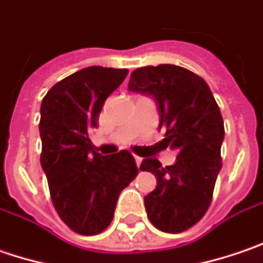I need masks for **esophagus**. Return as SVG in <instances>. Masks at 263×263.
<instances>
[{"mask_svg":"<svg viewBox=\"0 0 263 263\" xmlns=\"http://www.w3.org/2000/svg\"><path fill=\"white\" fill-rule=\"evenodd\" d=\"M134 157H135V163H137V166L140 167V165H141V160H143V159H141V157H138V156H134Z\"/></svg>","mask_w":263,"mask_h":263,"instance_id":"esophagus-1","label":"esophagus"}]
</instances>
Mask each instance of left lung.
Returning <instances> with one entry per match:
<instances>
[{"mask_svg":"<svg viewBox=\"0 0 263 263\" xmlns=\"http://www.w3.org/2000/svg\"><path fill=\"white\" fill-rule=\"evenodd\" d=\"M128 89L152 97L165 131L162 144L178 153L163 167L145 157L140 169L157 178V187L144 197L150 222L165 233H181L209 209L222 167L223 120L209 85L189 69L175 64L140 67L131 73Z\"/></svg>","mask_w":263,"mask_h":263,"instance_id":"8db88e82","label":"left lung"}]
</instances>
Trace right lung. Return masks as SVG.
<instances>
[{"instance_id":"right-lung-1","label":"right lung","mask_w":263,"mask_h":263,"mask_svg":"<svg viewBox=\"0 0 263 263\" xmlns=\"http://www.w3.org/2000/svg\"><path fill=\"white\" fill-rule=\"evenodd\" d=\"M128 69L89 66L62 79L41 104V166L60 219L82 235L104 231L122 190L138 174L128 150L101 156L89 132Z\"/></svg>"}]
</instances>
